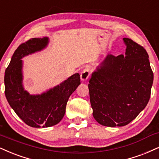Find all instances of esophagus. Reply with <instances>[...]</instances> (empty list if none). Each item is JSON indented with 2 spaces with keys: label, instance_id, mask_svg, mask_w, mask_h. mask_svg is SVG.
<instances>
[{
  "label": "esophagus",
  "instance_id": "obj_1",
  "mask_svg": "<svg viewBox=\"0 0 159 159\" xmlns=\"http://www.w3.org/2000/svg\"><path fill=\"white\" fill-rule=\"evenodd\" d=\"M91 72L89 68H85L83 71L81 72V79L82 81H85L89 78V76H90Z\"/></svg>",
  "mask_w": 159,
  "mask_h": 159
}]
</instances>
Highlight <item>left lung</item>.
<instances>
[{
	"instance_id": "left-lung-1",
	"label": "left lung",
	"mask_w": 159,
	"mask_h": 159,
	"mask_svg": "<svg viewBox=\"0 0 159 159\" xmlns=\"http://www.w3.org/2000/svg\"><path fill=\"white\" fill-rule=\"evenodd\" d=\"M124 55H108L89 81L93 117L107 127H122L135 119L150 98L153 72L142 46L123 38Z\"/></svg>"
}]
</instances>
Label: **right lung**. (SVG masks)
<instances>
[{
    "instance_id": "1",
    "label": "right lung",
    "mask_w": 159,
    "mask_h": 159,
    "mask_svg": "<svg viewBox=\"0 0 159 159\" xmlns=\"http://www.w3.org/2000/svg\"><path fill=\"white\" fill-rule=\"evenodd\" d=\"M49 38H35L23 43L13 54L5 71V95L18 117L32 127H49L61 121L66 112L68 99L81 84L75 73L60 84L41 95H30L22 84L21 58L47 47Z\"/></svg>"
}]
</instances>
